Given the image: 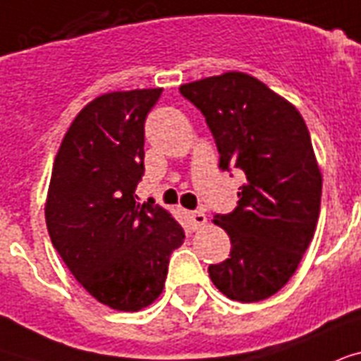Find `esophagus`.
Masks as SVG:
<instances>
[{"instance_id":"34e87169","label":"esophagus","mask_w":361,"mask_h":361,"mask_svg":"<svg viewBox=\"0 0 361 361\" xmlns=\"http://www.w3.org/2000/svg\"><path fill=\"white\" fill-rule=\"evenodd\" d=\"M188 219L190 222H192V228H194V230H200L201 226H205L207 222V216L203 211H192L188 214Z\"/></svg>"}]
</instances>
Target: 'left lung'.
I'll use <instances>...</instances> for the list:
<instances>
[{"mask_svg": "<svg viewBox=\"0 0 361 361\" xmlns=\"http://www.w3.org/2000/svg\"><path fill=\"white\" fill-rule=\"evenodd\" d=\"M178 90L205 116L220 169L247 177L235 209L214 214L231 250L209 265V276L230 300H265L294 275L317 230L322 177L309 130L298 109L250 75L233 71Z\"/></svg>", "mask_w": 361, "mask_h": 361, "instance_id": "left-lung-1", "label": "left lung"}]
</instances>
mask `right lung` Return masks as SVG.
Segmentation results:
<instances>
[{
    "label": "right lung",
    "mask_w": 361,
    "mask_h": 361,
    "mask_svg": "<svg viewBox=\"0 0 361 361\" xmlns=\"http://www.w3.org/2000/svg\"><path fill=\"white\" fill-rule=\"evenodd\" d=\"M161 88L88 103L58 150L44 207L56 252L103 305L139 311L161 294L184 230L154 200L139 203L145 120Z\"/></svg>",
    "instance_id": "add662e5"
}]
</instances>
